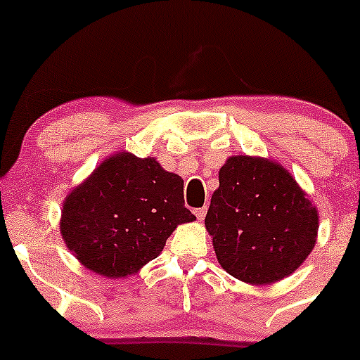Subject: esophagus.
Wrapping results in <instances>:
<instances>
[{
	"label": "esophagus",
	"instance_id": "obj_1",
	"mask_svg": "<svg viewBox=\"0 0 360 360\" xmlns=\"http://www.w3.org/2000/svg\"><path fill=\"white\" fill-rule=\"evenodd\" d=\"M205 212H207L205 207H202V209H195V216L198 217V221H202L203 217H205Z\"/></svg>",
	"mask_w": 360,
	"mask_h": 360
}]
</instances>
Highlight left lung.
Wrapping results in <instances>:
<instances>
[{
	"instance_id": "obj_1",
	"label": "left lung",
	"mask_w": 360,
	"mask_h": 360,
	"mask_svg": "<svg viewBox=\"0 0 360 360\" xmlns=\"http://www.w3.org/2000/svg\"><path fill=\"white\" fill-rule=\"evenodd\" d=\"M205 228L231 277L266 285L289 277L310 256L319 210L281 163L235 155L219 169Z\"/></svg>"
}]
</instances>
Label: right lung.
Here are the masks:
<instances>
[{
  "mask_svg": "<svg viewBox=\"0 0 360 360\" xmlns=\"http://www.w3.org/2000/svg\"><path fill=\"white\" fill-rule=\"evenodd\" d=\"M183 186L181 176L167 172L157 158L118 151L64 198L63 240L94 274H137L179 224L197 219L184 207Z\"/></svg>",
  "mask_w": 360,
  "mask_h": 360,
  "instance_id": "1",
  "label": "right lung"
}]
</instances>
